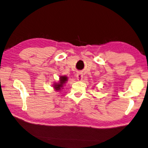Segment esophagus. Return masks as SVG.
I'll return each mask as SVG.
<instances>
[{
	"label": "esophagus",
	"instance_id": "obj_1",
	"mask_svg": "<svg viewBox=\"0 0 148 148\" xmlns=\"http://www.w3.org/2000/svg\"><path fill=\"white\" fill-rule=\"evenodd\" d=\"M76 77H77V79L78 81H81L82 79V78H83V75H82V73H78L76 75Z\"/></svg>",
	"mask_w": 148,
	"mask_h": 148
}]
</instances>
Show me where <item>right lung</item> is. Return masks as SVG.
I'll list each match as a JSON object with an SVG mask.
<instances>
[{
	"label": "right lung",
	"mask_w": 148,
	"mask_h": 148,
	"mask_svg": "<svg viewBox=\"0 0 148 148\" xmlns=\"http://www.w3.org/2000/svg\"><path fill=\"white\" fill-rule=\"evenodd\" d=\"M67 79H68V77L66 76V75H62V76H60L59 78V81H58V82H55L53 86L55 90L57 91H60L63 88L64 84L66 83V81H67Z\"/></svg>",
	"instance_id": "obj_1"
}]
</instances>
